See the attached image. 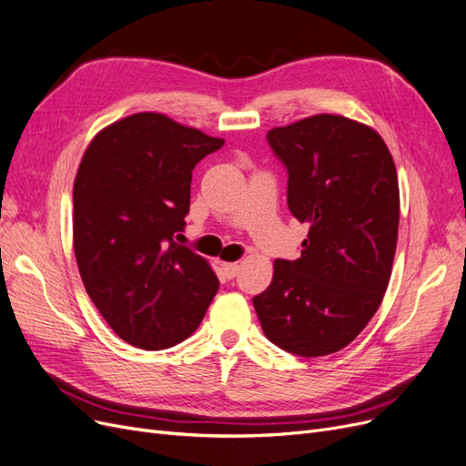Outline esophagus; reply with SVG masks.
Returning <instances> with one entry per match:
<instances>
[{"instance_id":"1","label":"esophagus","mask_w":466,"mask_h":466,"mask_svg":"<svg viewBox=\"0 0 466 466\" xmlns=\"http://www.w3.org/2000/svg\"><path fill=\"white\" fill-rule=\"evenodd\" d=\"M221 270L229 279L238 274V264L237 262H221Z\"/></svg>"}]
</instances>
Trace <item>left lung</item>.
<instances>
[{
    "instance_id": "left-lung-1",
    "label": "left lung",
    "mask_w": 466,
    "mask_h": 466,
    "mask_svg": "<svg viewBox=\"0 0 466 466\" xmlns=\"http://www.w3.org/2000/svg\"><path fill=\"white\" fill-rule=\"evenodd\" d=\"M288 167V206L309 235L298 260H276L252 299L266 338L303 358L346 348L387 291L400 194L392 155L371 126L315 115L266 134Z\"/></svg>"
}]
</instances>
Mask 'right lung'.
I'll return each mask as SVG.
<instances>
[{
    "mask_svg": "<svg viewBox=\"0 0 466 466\" xmlns=\"http://www.w3.org/2000/svg\"><path fill=\"white\" fill-rule=\"evenodd\" d=\"M223 142L159 112H136L83 153L74 252L91 301L124 342L165 350L187 340L218 293L209 262L175 237L187 228L192 168Z\"/></svg>",
    "mask_w": 466,
    "mask_h": 466,
    "instance_id": "add662e5",
    "label": "right lung"
}]
</instances>
